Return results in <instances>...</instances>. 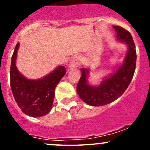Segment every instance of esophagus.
Segmentation results:
<instances>
[{
    "label": "esophagus",
    "instance_id": "esophagus-1",
    "mask_svg": "<svg viewBox=\"0 0 150 150\" xmlns=\"http://www.w3.org/2000/svg\"><path fill=\"white\" fill-rule=\"evenodd\" d=\"M81 56L78 55V56H75L72 58V62H70V64H69V67L70 68H75V67H78V66L81 64Z\"/></svg>",
    "mask_w": 150,
    "mask_h": 150
}]
</instances>
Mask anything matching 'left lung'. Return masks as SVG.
<instances>
[{"label":"left lung","instance_id":"8db88e82","mask_svg":"<svg viewBox=\"0 0 150 150\" xmlns=\"http://www.w3.org/2000/svg\"><path fill=\"white\" fill-rule=\"evenodd\" d=\"M117 39L128 44V53L124 63L113 75L104 79L97 87L88 84V69L82 68V75L77 85V92L85 103L91 106H103L118 99L129 86L136 69L137 51L131 33L120 26H113Z\"/></svg>","mask_w":150,"mask_h":150}]
</instances>
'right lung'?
Listing matches in <instances>:
<instances>
[{"label": "right lung", "mask_w": 150, "mask_h": 150, "mask_svg": "<svg viewBox=\"0 0 150 150\" xmlns=\"http://www.w3.org/2000/svg\"><path fill=\"white\" fill-rule=\"evenodd\" d=\"M19 43H17L11 57L10 84L16 104L25 114L40 117L48 114L54 99V90L65 75L64 67L59 66L42 79L31 81L19 73L16 67V58Z\"/></svg>", "instance_id": "obj_1"}]
</instances>
